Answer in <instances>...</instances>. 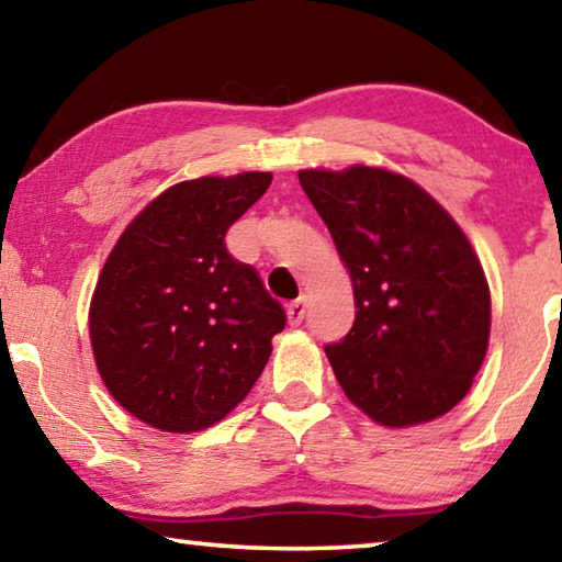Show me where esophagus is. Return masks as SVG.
<instances>
[{
    "instance_id": "1",
    "label": "esophagus",
    "mask_w": 562,
    "mask_h": 562,
    "mask_svg": "<svg viewBox=\"0 0 562 562\" xmlns=\"http://www.w3.org/2000/svg\"><path fill=\"white\" fill-rule=\"evenodd\" d=\"M305 313H307V300L305 297H297L295 302H290L288 307V319L292 327L302 325V319H305Z\"/></svg>"
}]
</instances>
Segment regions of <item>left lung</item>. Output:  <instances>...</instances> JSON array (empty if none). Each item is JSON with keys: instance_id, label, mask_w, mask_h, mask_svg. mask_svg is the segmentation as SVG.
Masks as SVG:
<instances>
[{"instance_id": "1", "label": "left lung", "mask_w": 562, "mask_h": 562, "mask_svg": "<svg viewBox=\"0 0 562 562\" xmlns=\"http://www.w3.org/2000/svg\"><path fill=\"white\" fill-rule=\"evenodd\" d=\"M355 290V323L325 347L345 395L387 427L435 420L487 352L490 290L458 222L387 169H302Z\"/></svg>"}]
</instances>
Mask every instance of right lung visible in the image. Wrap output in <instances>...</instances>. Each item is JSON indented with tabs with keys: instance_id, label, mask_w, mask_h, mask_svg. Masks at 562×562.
Listing matches in <instances>:
<instances>
[{
	"instance_id": "1",
	"label": "right lung",
	"mask_w": 562,
	"mask_h": 562,
	"mask_svg": "<svg viewBox=\"0 0 562 562\" xmlns=\"http://www.w3.org/2000/svg\"><path fill=\"white\" fill-rule=\"evenodd\" d=\"M270 172L169 187L130 222L89 307L97 370L117 403L167 432L220 423L262 375L284 310L225 235Z\"/></svg>"
}]
</instances>
